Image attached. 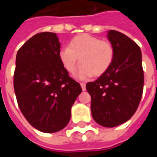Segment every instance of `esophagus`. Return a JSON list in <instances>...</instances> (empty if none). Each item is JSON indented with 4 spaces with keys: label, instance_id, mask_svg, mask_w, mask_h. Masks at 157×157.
<instances>
[{
    "label": "esophagus",
    "instance_id": "34e87169",
    "mask_svg": "<svg viewBox=\"0 0 157 157\" xmlns=\"http://www.w3.org/2000/svg\"><path fill=\"white\" fill-rule=\"evenodd\" d=\"M80 84H81V86H82V91H86V84H85V83H83V82H81Z\"/></svg>",
    "mask_w": 157,
    "mask_h": 157
}]
</instances>
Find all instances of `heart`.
Instances as JSON below:
<instances>
[{"instance_id": "b5f03b06", "label": "heart", "mask_w": 157, "mask_h": 157, "mask_svg": "<svg viewBox=\"0 0 157 157\" xmlns=\"http://www.w3.org/2000/svg\"><path fill=\"white\" fill-rule=\"evenodd\" d=\"M59 59L65 71L74 73L79 62L75 77L86 80L100 76L109 71L114 59V48L109 41L83 33L73 38L69 47H63L59 51Z\"/></svg>"}]
</instances>
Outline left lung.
Wrapping results in <instances>:
<instances>
[{"instance_id":"obj_1","label":"left lung","mask_w":157,"mask_h":157,"mask_svg":"<svg viewBox=\"0 0 157 157\" xmlns=\"http://www.w3.org/2000/svg\"><path fill=\"white\" fill-rule=\"evenodd\" d=\"M108 39L114 48V59L109 71L95 82H88L93 119L112 128L128 121L141 100L144 86L140 48L131 39L110 30Z\"/></svg>"}]
</instances>
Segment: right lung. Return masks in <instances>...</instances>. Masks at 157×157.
<instances>
[{
    "label": "right lung",
    "mask_w": 157,
    "mask_h": 157,
    "mask_svg": "<svg viewBox=\"0 0 157 157\" xmlns=\"http://www.w3.org/2000/svg\"><path fill=\"white\" fill-rule=\"evenodd\" d=\"M55 33H37L19 48L13 85L19 109L30 124L44 133L61 130L82 87L59 59Z\"/></svg>",
    "instance_id": "1"
}]
</instances>
